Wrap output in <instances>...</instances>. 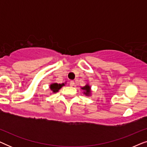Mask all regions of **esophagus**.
Masks as SVG:
<instances>
[{
  "instance_id": "1",
  "label": "esophagus",
  "mask_w": 147,
  "mask_h": 147,
  "mask_svg": "<svg viewBox=\"0 0 147 147\" xmlns=\"http://www.w3.org/2000/svg\"><path fill=\"white\" fill-rule=\"evenodd\" d=\"M69 85H70V86H74V85H75V83H74V81H71L69 82Z\"/></svg>"
}]
</instances>
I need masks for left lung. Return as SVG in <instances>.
<instances>
[{"label": "left lung", "instance_id": "8db88e82", "mask_svg": "<svg viewBox=\"0 0 147 147\" xmlns=\"http://www.w3.org/2000/svg\"><path fill=\"white\" fill-rule=\"evenodd\" d=\"M81 89L83 90L84 94H85L86 96H91L92 90H91V87H90V86L89 85V84H87L85 86H84V87H82Z\"/></svg>", "mask_w": 147, "mask_h": 147}]
</instances>
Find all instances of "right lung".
Here are the masks:
<instances>
[{"mask_svg": "<svg viewBox=\"0 0 147 147\" xmlns=\"http://www.w3.org/2000/svg\"><path fill=\"white\" fill-rule=\"evenodd\" d=\"M65 84H57V83H53L49 86V88L51 90L52 93H56L61 88L63 87V86H65Z\"/></svg>", "mask_w": 147, "mask_h": 147, "instance_id": "add662e5", "label": "right lung"}]
</instances>
